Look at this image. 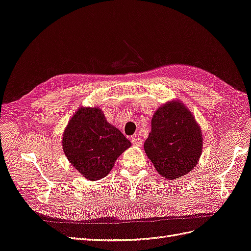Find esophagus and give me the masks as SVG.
Masks as SVG:
<instances>
[{"label": "esophagus", "instance_id": "34e87169", "mask_svg": "<svg viewBox=\"0 0 251 251\" xmlns=\"http://www.w3.org/2000/svg\"><path fill=\"white\" fill-rule=\"evenodd\" d=\"M131 143H132L133 145H137V147H140V145H142L143 140L141 139V137H139V136L132 137V138H131Z\"/></svg>", "mask_w": 251, "mask_h": 251}]
</instances>
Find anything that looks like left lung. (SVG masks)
<instances>
[{
  "label": "left lung",
  "instance_id": "left-lung-1",
  "mask_svg": "<svg viewBox=\"0 0 251 251\" xmlns=\"http://www.w3.org/2000/svg\"><path fill=\"white\" fill-rule=\"evenodd\" d=\"M202 133L194 115L180 101L159 107L144 151L161 176L177 179L194 169L202 153Z\"/></svg>",
  "mask_w": 251,
  "mask_h": 251
}]
</instances>
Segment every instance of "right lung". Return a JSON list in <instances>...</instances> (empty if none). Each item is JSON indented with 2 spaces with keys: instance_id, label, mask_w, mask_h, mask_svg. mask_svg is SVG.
Wrapping results in <instances>:
<instances>
[{
  "instance_id": "add662e5",
  "label": "right lung",
  "mask_w": 251,
  "mask_h": 251,
  "mask_svg": "<svg viewBox=\"0 0 251 251\" xmlns=\"http://www.w3.org/2000/svg\"><path fill=\"white\" fill-rule=\"evenodd\" d=\"M131 145L118 128L108 123L99 108H80L63 135L68 161L91 180L104 177L118 157Z\"/></svg>"
}]
</instances>
